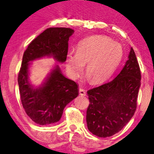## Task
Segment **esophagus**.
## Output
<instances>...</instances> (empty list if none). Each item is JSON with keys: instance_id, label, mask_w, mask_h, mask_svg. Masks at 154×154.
<instances>
[{"instance_id": "esophagus-1", "label": "esophagus", "mask_w": 154, "mask_h": 154, "mask_svg": "<svg viewBox=\"0 0 154 154\" xmlns=\"http://www.w3.org/2000/svg\"><path fill=\"white\" fill-rule=\"evenodd\" d=\"M79 94L81 95V96H86V90L82 88H79Z\"/></svg>"}]
</instances>
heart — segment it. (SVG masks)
<instances>
[{"label":"heart","instance_id":"b5f03b06","mask_svg":"<svg viewBox=\"0 0 154 154\" xmlns=\"http://www.w3.org/2000/svg\"><path fill=\"white\" fill-rule=\"evenodd\" d=\"M123 56V49L120 44L106 36H93L82 41L76 53H68L66 66L70 76L76 78L87 64L86 76L92 84H97L111 76L120 64Z\"/></svg>","mask_w":154,"mask_h":154}]
</instances>
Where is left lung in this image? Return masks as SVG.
I'll use <instances>...</instances> for the list:
<instances>
[{"label":"left lung","mask_w":154,"mask_h":154,"mask_svg":"<svg viewBox=\"0 0 154 154\" xmlns=\"http://www.w3.org/2000/svg\"><path fill=\"white\" fill-rule=\"evenodd\" d=\"M128 58L114 79L87 92L90 101L88 129L99 137H109L119 132L136 111L141 75L132 47Z\"/></svg>","instance_id":"left-lung-1"}]
</instances>
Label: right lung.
<instances>
[{
  "label": "right lung",
  "mask_w": 154,
  "mask_h": 154,
  "mask_svg": "<svg viewBox=\"0 0 154 154\" xmlns=\"http://www.w3.org/2000/svg\"><path fill=\"white\" fill-rule=\"evenodd\" d=\"M74 30L65 27L46 29L29 44L24 51L18 73L20 99L26 114L41 125L57 123L68 103L79 94L78 85L62 75L55 66L45 82L38 88L29 82L30 62L43 57H53L58 62L66 60L68 40Z\"/></svg>",
  "instance_id": "obj_1"
}]
</instances>
